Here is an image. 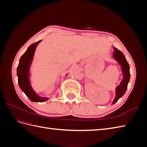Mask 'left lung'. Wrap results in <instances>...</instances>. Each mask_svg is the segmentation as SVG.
I'll return each mask as SVG.
<instances>
[{"label":"left lung","instance_id":"left-lung-1","mask_svg":"<svg viewBox=\"0 0 147 147\" xmlns=\"http://www.w3.org/2000/svg\"><path fill=\"white\" fill-rule=\"evenodd\" d=\"M114 57L116 60V61L119 64L121 65L122 71L123 73V80L121 82L120 85H119L116 88V95L114 100L112 104H115V102L118 101V100L125 93L127 84H128L130 79V73H129V65L128 62H127L126 59L124 57L123 52H121L120 51L116 48H114Z\"/></svg>","mask_w":147,"mask_h":147}]
</instances>
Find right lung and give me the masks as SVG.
Returning <instances> with one entry per match:
<instances>
[{
  "label": "right lung",
  "mask_w": 147,
  "mask_h": 147,
  "mask_svg": "<svg viewBox=\"0 0 147 147\" xmlns=\"http://www.w3.org/2000/svg\"><path fill=\"white\" fill-rule=\"evenodd\" d=\"M40 42L41 40L31 45L28 48L27 51L24 53V54L21 56L17 68V76L19 86L30 100L32 102H43L47 100L49 98L41 97L37 95L36 93L32 90L29 80V69L30 64L33 60L35 49Z\"/></svg>",
  "instance_id": "add662e5"
}]
</instances>
